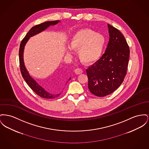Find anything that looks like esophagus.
<instances>
[{"mask_svg":"<svg viewBox=\"0 0 149 149\" xmlns=\"http://www.w3.org/2000/svg\"><path fill=\"white\" fill-rule=\"evenodd\" d=\"M75 72L76 74L79 75V74H81L83 72V70L81 69H80V68H77L75 70Z\"/></svg>","mask_w":149,"mask_h":149,"instance_id":"obj_1","label":"esophagus"}]
</instances>
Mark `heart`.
<instances>
[{"label":"heart","instance_id":"b5f03b06","mask_svg":"<svg viewBox=\"0 0 149 149\" xmlns=\"http://www.w3.org/2000/svg\"><path fill=\"white\" fill-rule=\"evenodd\" d=\"M105 45V36L88 28L79 30L71 36L69 40L70 48L78 51L79 60L85 65H92L98 61L103 54ZM67 53H71L69 48Z\"/></svg>","mask_w":149,"mask_h":149}]
</instances>
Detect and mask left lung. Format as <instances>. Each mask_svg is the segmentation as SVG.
Masks as SVG:
<instances>
[{
  "label": "left lung",
  "mask_w": 149,
  "mask_h": 149,
  "mask_svg": "<svg viewBox=\"0 0 149 149\" xmlns=\"http://www.w3.org/2000/svg\"><path fill=\"white\" fill-rule=\"evenodd\" d=\"M109 41L101 58L86 70L88 88L92 94L104 97L120 87L127 74L130 48L121 32L108 24Z\"/></svg>",
  "instance_id": "8db88e82"
}]
</instances>
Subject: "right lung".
Instances as JSON below:
<instances>
[{"label": "right lung", "instance_id": "obj_1", "mask_svg": "<svg viewBox=\"0 0 149 149\" xmlns=\"http://www.w3.org/2000/svg\"><path fill=\"white\" fill-rule=\"evenodd\" d=\"M60 21H47L43 23H42L39 25H36L34 26L31 28V29L29 31V32L26 34L25 38L22 40L20 46H19V66H20V70L21 73L22 74V76L23 78L25 80V81L26 82L27 85L30 87V88L36 93L38 96H39L42 98H46V99H53L54 98H56L59 96L61 95V93L57 95H51L47 92L44 88L40 86H39L35 81V80L33 79L30 75L29 74L28 71H27L24 65V49L25 45L29 39V38L34 35H36L38 33H40V32L45 30L47 28L51 25H56L57 23H58ZM71 78H70V79ZM69 79V80H70Z\"/></svg>", "mask_w": 149, "mask_h": 149}]
</instances>
